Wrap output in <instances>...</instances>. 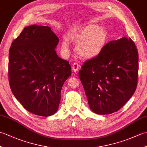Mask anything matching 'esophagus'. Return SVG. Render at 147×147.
Masks as SVG:
<instances>
[{"label":"esophagus","instance_id":"obj_1","mask_svg":"<svg viewBox=\"0 0 147 147\" xmlns=\"http://www.w3.org/2000/svg\"><path fill=\"white\" fill-rule=\"evenodd\" d=\"M80 68V65L78 64V63L76 62H74V63L73 64V69L74 72H77L79 70Z\"/></svg>","mask_w":147,"mask_h":147}]
</instances>
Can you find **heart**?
Instances as JSON below:
<instances>
[{"label":"heart","instance_id":"obj_1","mask_svg":"<svg viewBox=\"0 0 147 147\" xmlns=\"http://www.w3.org/2000/svg\"><path fill=\"white\" fill-rule=\"evenodd\" d=\"M70 38L76 42V52L80 57L90 59L98 55L104 48L108 40L105 29L98 25L89 24L79 32L71 33ZM62 46L68 49L69 42L66 39L62 42Z\"/></svg>","mask_w":147,"mask_h":147}]
</instances>
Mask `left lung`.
<instances>
[{
    "label": "left lung",
    "mask_w": 147,
    "mask_h": 147,
    "mask_svg": "<svg viewBox=\"0 0 147 147\" xmlns=\"http://www.w3.org/2000/svg\"><path fill=\"white\" fill-rule=\"evenodd\" d=\"M79 77L89 107L97 114L116 112L135 93L138 76V53L130 38L105 45L96 57L86 61Z\"/></svg>",
    "instance_id": "left-lung-1"
}]
</instances>
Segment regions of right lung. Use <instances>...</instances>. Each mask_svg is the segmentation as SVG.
Here are the masks:
<instances>
[{"mask_svg": "<svg viewBox=\"0 0 147 147\" xmlns=\"http://www.w3.org/2000/svg\"><path fill=\"white\" fill-rule=\"evenodd\" d=\"M58 37L46 26L24 28L9 53L11 91L26 111L47 117L57 112L64 83L71 74L67 61L55 50Z\"/></svg>", "mask_w": 147, "mask_h": 147, "instance_id": "1", "label": "right lung"}]
</instances>
